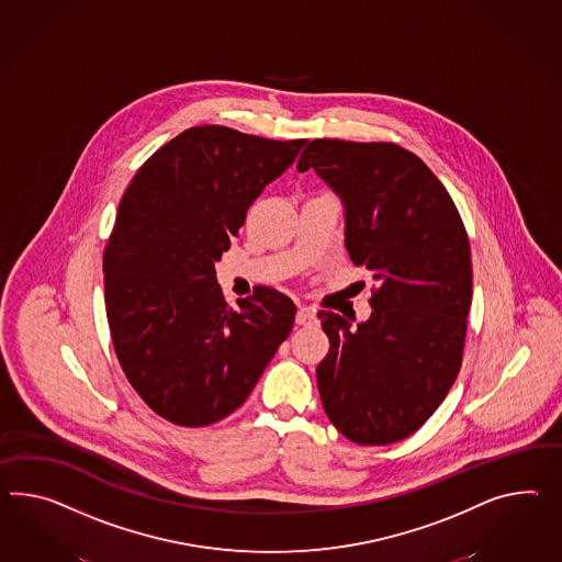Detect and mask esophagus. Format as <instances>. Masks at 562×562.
I'll list each match as a JSON object with an SVG mask.
<instances>
[{
    "label": "esophagus",
    "instance_id": "esophagus-1",
    "mask_svg": "<svg viewBox=\"0 0 562 562\" xmlns=\"http://www.w3.org/2000/svg\"><path fill=\"white\" fill-rule=\"evenodd\" d=\"M295 322H297L300 326H314V324L317 322L316 310H314V307H307V305H303V307L297 310Z\"/></svg>",
    "mask_w": 562,
    "mask_h": 562
}]
</instances>
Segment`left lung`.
<instances>
[{
  "instance_id": "1",
  "label": "left lung",
  "mask_w": 562,
  "mask_h": 562,
  "mask_svg": "<svg viewBox=\"0 0 562 562\" xmlns=\"http://www.w3.org/2000/svg\"><path fill=\"white\" fill-rule=\"evenodd\" d=\"M307 169L340 198L346 250L376 281L367 322L317 314L330 338L316 371L322 405L348 440L391 445L432 416L461 369L467 231L445 186L402 146L317 138L297 162Z\"/></svg>"
}]
</instances>
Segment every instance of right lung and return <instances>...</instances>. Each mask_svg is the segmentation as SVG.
Instances as JSON below:
<instances>
[{"instance_id":"obj_1","label":"right lung","mask_w":562,"mask_h":562,"mask_svg":"<svg viewBox=\"0 0 562 562\" xmlns=\"http://www.w3.org/2000/svg\"><path fill=\"white\" fill-rule=\"evenodd\" d=\"M305 143L195 126L160 146L120 202L103 252L112 342L132 387L177 426L231 416L293 328L295 305L271 288L228 307L216 262Z\"/></svg>"}]
</instances>
